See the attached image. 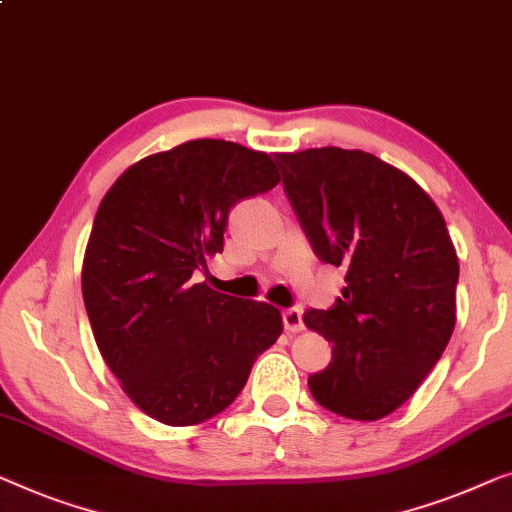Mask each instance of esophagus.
Returning <instances> with one entry per match:
<instances>
[{"label":"esophagus","mask_w":512,"mask_h":512,"mask_svg":"<svg viewBox=\"0 0 512 512\" xmlns=\"http://www.w3.org/2000/svg\"><path fill=\"white\" fill-rule=\"evenodd\" d=\"M281 318H284V328L288 332H300L305 328V323H302V309L300 307H288L281 311Z\"/></svg>","instance_id":"obj_1"}]
</instances>
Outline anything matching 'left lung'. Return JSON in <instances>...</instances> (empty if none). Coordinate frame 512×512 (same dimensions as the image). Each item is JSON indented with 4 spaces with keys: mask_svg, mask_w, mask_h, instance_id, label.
<instances>
[{
    "mask_svg": "<svg viewBox=\"0 0 512 512\" xmlns=\"http://www.w3.org/2000/svg\"><path fill=\"white\" fill-rule=\"evenodd\" d=\"M277 161L314 254L346 270L342 298L305 311L307 328L332 342L309 390L337 416L379 420L418 390L453 335L459 263L446 221L369 152L314 147Z\"/></svg>",
    "mask_w": 512,
    "mask_h": 512,
    "instance_id": "8db88e82",
    "label": "left lung"
}]
</instances>
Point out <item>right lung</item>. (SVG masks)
<instances>
[{
	"label": "right lung",
	"mask_w": 512,
	"mask_h": 512,
	"mask_svg": "<svg viewBox=\"0 0 512 512\" xmlns=\"http://www.w3.org/2000/svg\"><path fill=\"white\" fill-rule=\"evenodd\" d=\"M277 182L265 152L203 138L140 159L103 196L85 309L110 372L150 418L184 427L217 416L281 335L277 307L194 279L224 249L231 207Z\"/></svg>",
	"instance_id": "right-lung-1"
}]
</instances>
